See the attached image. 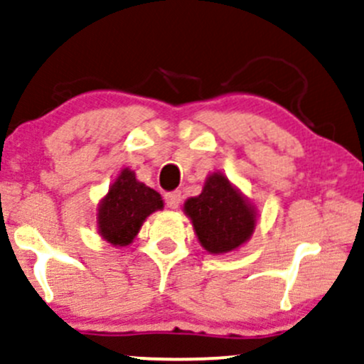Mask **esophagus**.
<instances>
[{"instance_id": "esophagus-1", "label": "esophagus", "mask_w": 364, "mask_h": 364, "mask_svg": "<svg viewBox=\"0 0 364 364\" xmlns=\"http://www.w3.org/2000/svg\"><path fill=\"white\" fill-rule=\"evenodd\" d=\"M179 203H181V191H171V193L166 195V205L169 208H178Z\"/></svg>"}]
</instances>
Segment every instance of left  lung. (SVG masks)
Instances as JSON below:
<instances>
[{"instance_id": "left-lung-1", "label": "left lung", "mask_w": 364, "mask_h": 364, "mask_svg": "<svg viewBox=\"0 0 364 364\" xmlns=\"http://www.w3.org/2000/svg\"><path fill=\"white\" fill-rule=\"evenodd\" d=\"M198 243L210 255L240 250L253 236L258 223L257 207L220 171L210 173L202 193L183 205Z\"/></svg>"}]
</instances>
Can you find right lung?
<instances>
[{
    "label": "right lung",
    "mask_w": 364,
    "mask_h": 364,
    "mask_svg": "<svg viewBox=\"0 0 364 364\" xmlns=\"http://www.w3.org/2000/svg\"><path fill=\"white\" fill-rule=\"evenodd\" d=\"M162 208V196L139 181L135 171L123 168L97 205L99 236L112 246H129L147 217Z\"/></svg>",
    "instance_id": "right-lung-1"
}]
</instances>
